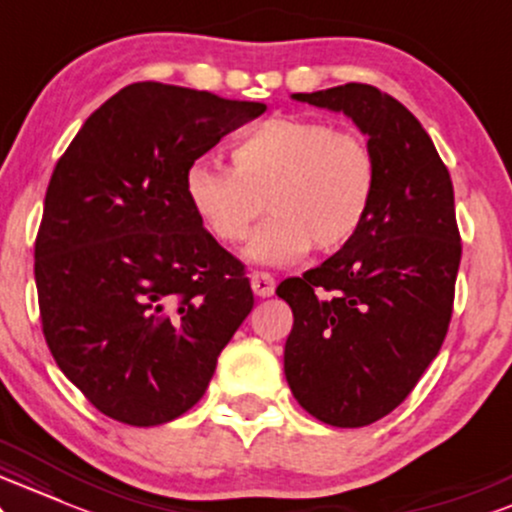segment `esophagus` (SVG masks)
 Returning a JSON list of instances; mask_svg holds the SVG:
<instances>
[{
	"label": "esophagus",
	"instance_id": "esophagus-1",
	"mask_svg": "<svg viewBox=\"0 0 512 512\" xmlns=\"http://www.w3.org/2000/svg\"><path fill=\"white\" fill-rule=\"evenodd\" d=\"M251 287L256 297H270L275 292V278L270 273H251Z\"/></svg>",
	"mask_w": 512,
	"mask_h": 512
}]
</instances>
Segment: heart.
<instances>
[{
  "mask_svg": "<svg viewBox=\"0 0 512 512\" xmlns=\"http://www.w3.org/2000/svg\"><path fill=\"white\" fill-rule=\"evenodd\" d=\"M232 170L194 162L184 191L220 244H239L261 218L246 256L266 266L330 254L362 232L374 208L378 160L369 138L323 119L280 114L249 126L230 150Z\"/></svg>",
  "mask_w": 512,
  "mask_h": 512,
  "instance_id": "heart-1",
  "label": "heart"
}]
</instances>
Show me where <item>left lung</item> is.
Segmentation results:
<instances>
[{
    "label": "left lung",
    "mask_w": 512,
    "mask_h": 512,
    "mask_svg": "<svg viewBox=\"0 0 512 512\" xmlns=\"http://www.w3.org/2000/svg\"><path fill=\"white\" fill-rule=\"evenodd\" d=\"M294 98L352 117L378 160L362 232L278 285L294 316L285 342L292 395L323 424L359 429L405 402L448 335L462 256L453 182L393 95L345 83Z\"/></svg>",
    "instance_id": "obj_1"
}]
</instances>
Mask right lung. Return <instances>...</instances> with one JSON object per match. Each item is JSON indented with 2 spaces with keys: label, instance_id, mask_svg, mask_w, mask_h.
<instances>
[{
  "label": "right lung",
  "instance_id": "add662e5",
  "mask_svg": "<svg viewBox=\"0 0 512 512\" xmlns=\"http://www.w3.org/2000/svg\"><path fill=\"white\" fill-rule=\"evenodd\" d=\"M263 102L131 83L54 165L35 237L42 335L95 410L129 426L189 412L254 309L244 263L191 208L184 174Z\"/></svg>",
  "mask_w": 512,
  "mask_h": 512
}]
</instances>
